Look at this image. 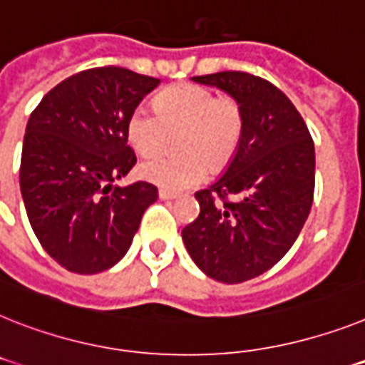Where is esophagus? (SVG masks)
<instances>
[{"instance_id": "obj_1", "label": "esophagus", "mask_w": 365, "mask_h": 365, "mask_svg": "<svg viewBox=\"0 0 365 365\" xmlns=\"http://www.w3.org/2000/svg\"><path fill=\"white\" fill-rule=\"evenodd\" d=\"M159 198L161 200H173V198H178V192L168 191V189H159Z\"/></svg>"}]
</instances>
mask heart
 Listing matches in <instances>:
<instances>
[{"label":"heart","instance_id":"obj_1","mask_svg":"<svg viewBox=\"0 0 365 365\" xmlns=\"http://www.w3.org/2000/svg\"><path fill=\"white\" fill-rule=\"evenodd\" d=\"M155 108L137 106L125 120V137L139 154H153L170 130L183 129L180 149L185 155H154L139 165L146 182L182 191L204 182L211 167H222L241 145L245 116L240 102L219 96L197 83L165 88L155 98Z\"/></svg>","mask_w":365,"mask_h":365}]
</instances>
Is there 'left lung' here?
I'll return each instance as SVG.
<instances>
[{
	"mask_svg": "<svg viewBox=\"0 0 365 365\" xmlns=\"http://www.w3.org/2000/svg\"><path fill=\"white\" fill-rule=\"evenodd\" d=\"M192 81L237 100L245 130L225 176L195 192L200 213L182 240L202 272L240 284L280 262L301 234L314 202V140L301 113L267 79L230 70Z\"/></svg>",
	"mask_w": 365,
	"mask_h": 365,
	"instance_id": "1",
	"label": "left lung"
}]
</instances>
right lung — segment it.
<instances>
[{"label":"right lung","mask_w":365,"mask_h":365,"mask_svg":"<svg viewBox=\"0 0 365 365\" xmlns=\"http://www.w3.org/2000/svg\"><path fill=\"white\" fill-rule=\"evenodd\" d=\"M158 85L122 66L88 68L51 88L29 116L21 198L42 249L70 272L94 274L120 262L158 200L148 182L113 185L137 163L125 120Z\"/></svg>","instance_id":"right-lung-1"}]
</instances>
